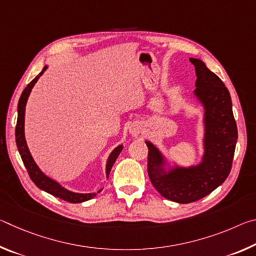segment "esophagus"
I'll return each instance as SVG.
<instances>
[{"instance_id":"esophagus-1","label":"esophagus","mask_w":256,"mask_h":256,"mask_svg":"<svg viewBox=\"0 0 256 256\" xmlns=\"http://www.w3.org/2000/svg\"><path fill=\"white\" fill-rule=\"evenodd\" d=\"M130 132L132 133V136H138L141 132V126L140 125H134V126L130 128Z\"/></svg>"}]
</instances>
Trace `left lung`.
Segmentation results:
<instances>
[{
	"instance_id": "left-lung-1",
	"label": "left lung",
	"mask_w": 256,
	"mask_h": 256,
	"mask_svg": "<svg viewBox=\"0 0 256 256\" xmlns=\"http://www.w3.org/2000/svg\"><path fill=\"white\" fill-rule=\"evenodd\" d=\"M196 66L194 94L204 107V154L202 162L188 168L176 166L164 170V159L149 141L148 174L154 188L167 200L190 203L206 196L222 185L232 170L237 142V125L232 98L218 76L201 60L190 58Z\"/></svg>"
}]
</instances>
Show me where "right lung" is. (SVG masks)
<instances>
[{
  "label": "right lung",
  "mask_w": 256,
  "mask_h": 256,
  "mask_svg": "<svg viewBox=\"0 0 256 256\" xmlns=\"http://www.w3.org/2000/svg\"><path fill=\"white\" fill-rule=\"evenodd\" d=\"M47 66L42 68V71L38 74L34 79L30 82V84L26 86L24 90L21 94V97L19 99L18 102V120H16V146H18L19 154L21 156V159H22L24 167L27 168V172L29 174V177L32 178V180L34 183V185L37 188H40V190H45V192L52 194L56 198H62V200L70 202V203H81L84 201H88L90 198H92L97 196V193H86V194H81V193H74L71 192V190H68L66 188H64L60 186L58 182L53 180L50 177H47L44 172H42L36 162H34V159L32 157V154L29 152V149L27 146V144H26V138H24V110H26V104H27L28 97L30 94V92H32V86L36 84L37 80L40 79V76L45 72ZM123 149V146H118L112 150V152L110 154V157H108L107 160V164H106V175L107 178L110 176V172L112 170V164H114L115 160L118 159V154H120V151ZM98 190V193L100 192Z\"/></svg>",
  "instance_id": "add662e5"
}]
</instances>
